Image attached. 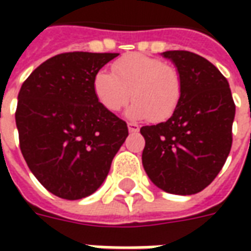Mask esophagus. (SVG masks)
I'll list each match as a JSON object with an SVG mask.
<instances>
[{"instance_id":"obj_1","label":"esophagus","mask_w":251,"mask_h":251,"mask_svg":"<svg viewBox=\"0 0 251 251\" xmlns=\"http://www.w3.org/2000/svg\"><path fill=\"white\" fill-rule=\"evenodd\" d=\"M130 129H131V130H134V129H133V127H130Z\"/></svg>"}]
</instances>
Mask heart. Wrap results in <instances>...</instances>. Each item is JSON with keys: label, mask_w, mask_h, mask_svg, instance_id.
<instances>
[{"label": "heart", "mask_w": 251, "mask_h": 251, "mask_svg": "<svg viewBox=\"0 0 251 251\" xmlns=\"http://www.w3.org/2000/svg\"><path fill=\"white\" fill-rule=\"evenodd\" d=\"M154 68H156V80L158 84L157 88L161 94V99L164 103L168 104V107H172L179 94L176 75L171 67L161 64V63L154 64Z\"/></svg>", "instance_id": "1"}]
</instances>
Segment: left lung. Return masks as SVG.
<instances>
[{
	"label": "left lung",
	"mask_w": 251,
	"mask_h": 251,
	"mask_svg": "<svg viewBox=\"0 0 251 251\" xmlns=\"http://www.w3.org/2000/svg\"><path fill=\"white\" fill-rule=\"evenodd\" d=\"M111 53L67 52L48 59L20 88V149L41 185L62 199L94 194L127 137L125 121L95 94V76Z\"/></svg>",
	"instance_id": "obj_1"
}]
</instances>
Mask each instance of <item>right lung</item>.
I'll list each match as a JSON object with an SVG mask.
<instances>
[{
	"instance_id": "obj_1",
	"label": "right lung",
	"mask_w": 251,
	"mask_h": 251,
	"mask_svg": "<svg viewBox=\"0 0 251 251\" xmlns=\"http://www.w3.org/2000/svg\"><path fill=\"white\" fill-rule=\"evenodd\" d=\"M163 55L177 67L180 98L168 121L141 127L142 165L158 188L194 195L211 184L226 163L235 104L226 77L204 57L188 51Z\"/></svg>"
}]
</instances>
